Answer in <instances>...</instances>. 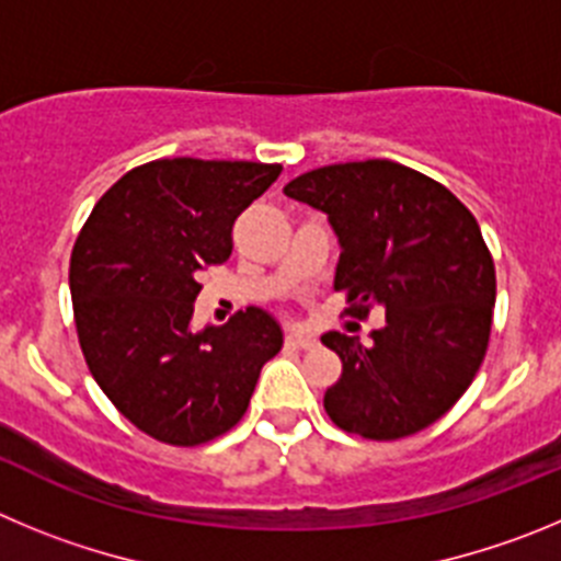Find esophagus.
Returning a JSON list of instances; mask_svg holds the SVG:
<instances>
[{
    "mask_svg": "<svg viewBox=\"0 0 561 561\" xmlns=\"http://www.w3.org/2000/svg\"><path fill=\"white\" fill-rule=\"evenodd\" d=\"M285 346L287 350H312V346H316V337L301 335V332H290V335L285 337Z\"/></svg>",
    "mask_w": 561,
    "mask_h": 561,
    "instance_id": "34e87169",
    "label": "esophagus"
}]
</instances>
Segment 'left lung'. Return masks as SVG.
<instances>
[{
	"mask_svg": "<svg viewBox=\"0 0 561 561\" xmlns=\"http://www.w3.org/2000/svg\"><path fill=\"white\" fill-rule=\"evenodd\" d=\"M285 195L330 215L346 312L386 310L371 343L346 332L321 337L343 363L324 411L371 442L431 427L476 380L492 332L497 282L472 211L444 184L388 159L310 170Z\"/></svg>",
	"mask_w": 561,
	"mask_h": 561,
	"instance_id": "8db88e82",
	"label": "left lung"
}]
</instances>
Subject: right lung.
Segmentation results:
<instances>
[{
    "label": "right lung",
    "instance_id": "add662e5",
    "mask_svg": "<svg viewBox=\"0 0 561 561\" xmlns=\"http://www.w3.org/2000/svg\"><path fill=\"white\" fill-rule=\"evenodd\" d=\"M282 173L260 161L156 159L94 204L69 260L85 366L150 438L198 447L243 419L262 366L282 350L268 312L190 330L201 276L231 256V226Z\"/></svg>",
    "mask_w": 561,
    "mask_h": 561
}]
</instances>
